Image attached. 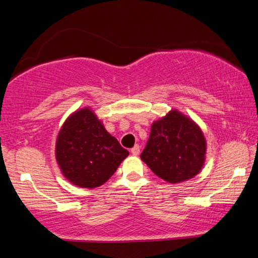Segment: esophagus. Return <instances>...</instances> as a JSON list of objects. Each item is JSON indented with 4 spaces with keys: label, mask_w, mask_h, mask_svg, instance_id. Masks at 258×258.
Here are the masks:
<instances>
[{
    "label": "esophagus",
    "mask_w": 258,
    "mask_h": 258,
    "mask_svg": "<svg viewBox=\"0 0 258 258\" xmlns=\"http://www.w3.org/2000/svg\"><path fill=\"white\" fill-rule=\"evenodd\" d=\"M131 153H132V155H138V154H139V146H138V144H136V146L132 148Z\"/></svg>",
    "instance_id": "1"
}]
</instances>
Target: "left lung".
<instances>
[{
	"mask_svg": "<svg viewBox=\"0 0 258 258\" xmlns=\"http://www.w3.org/2000/svg\"><path fill=\"white\" fill-rule=\"evenodd\" d=\"M206 139L200 127L178 110L154 121L141 159L168 183L193 178L205 162Z\"/></svg>",
	"mask_w": 258,
	"mask_h": 258,
	"instance_id": "1",
	"label": "left lung"
}]
</instances>
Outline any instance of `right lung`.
Returning a JSON list of instances; mask_svg holds the SVG:
<instances>
[{"instance_id": "right-lung-1", "label": "right lung", "mask_w": 258, "mask_h": 258, "mask_svg": "<svg viewBox=\"0 0 258 258\" xmlns=\"http://www.w3.org/2000/svg\"><path fill=\"white\" fill-rule=\"evenodd\" d=\"M128 152L105 130L91 108L73 112L61 126L55 159L63 176L80 188L104 184Z\"/></svg>"}]
</instances>
